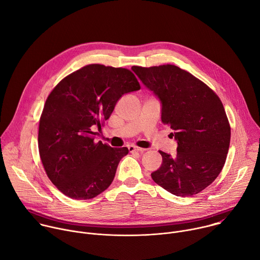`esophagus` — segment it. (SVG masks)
Masks as SVG:
<instances>
[{
	"mask_svg": "<svg viewBox=\"0 0 260 260\" xmlns=\"http://www.w3.org/2000/svg\"><path fill=\"white\" fill-rule=\"evenodd\" d=\"M128 150H129V152H135V151H137V152H144V151H146V149H144V148H140V147H137L135 145H129L128 146Z\"/></svg>",
	"mask_w": 260,
	"mask_h": 260,
	"instance_id": "esophagus-1",
	"label": "esophagus"
}]
</instances>
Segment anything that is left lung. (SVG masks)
I'll return each instance as SVG.
<instances>
[{"label":"left lung","mask_w":260,"mask_h":260,"mask_svg":"<svg viewBox=\"0 0 260 260\" xmlns=\"http://www.w3.org/2000/svg\"><path fill=\"white\" fill-rule=\"evenodd\" d=\"M132 70L161 105V121L171 125L176 156L159 151L153 181L177 197H191L218 177L226 159L231 126L218 95L190 73L173 64Z\"/></svg>","instance_id":"8db88e82"}]
</instances>
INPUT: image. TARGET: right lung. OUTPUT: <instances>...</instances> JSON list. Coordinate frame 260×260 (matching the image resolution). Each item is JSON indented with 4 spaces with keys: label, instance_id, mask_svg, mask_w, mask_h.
Returning <instances> with one entry per match:
<instances>
[{
    "label": "right lung",
    "instance_id": "right-lung-1",
    "mask_svg": "<svg viewBox=\"0 0 260 260\" xmlns=\"http://www.w3.org/2000/svg\"><path fill=\"white\" fill-rule=\"evenodd\" d=\"M122 68L88 64L70 74L46 100L39 123V152L50 181L64 196L93 199L112 183L126 147L112 148L94 138L119 99L139 90Z\"/></svg>",
    "mask_w": 260,
    "mask_h": 260
}]
</instances>
